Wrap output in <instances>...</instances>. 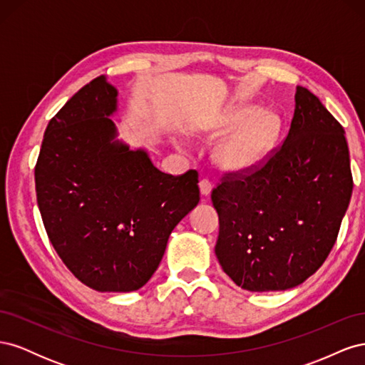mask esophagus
I'll list each match as a JSON object with an SVG mask.
<instances>
[{"label": "esophagus", "mask_w": 365, "mask_h": 365, "mask_svg": "<svg viewBox=\"0 0 365 365\" xmlns=\"http://www.w3.org/2000/svg\"><path fill=\"white\" fill-rule=\"evenodd\" d=\"M212 189H213V185L208 180H201L200 181V192H201L202 196H208L210 193H212Z\"/></svg>", "instance_id": "1"}]
</instances>
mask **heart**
Listing matches in <instances>:
<instances>
[{"instance_id": "b5f03b06", "label": "heart", "mask_w": 365, "mask_h": 365, "mask_svg": "<svg viewBox=\"0 0 365 365\" xmlns=\"http://www.w3.org/2000/svg\"><path fill=\"white\" fill-rule=\"evenodd\" d=\"M237 128L215 149V161L231 173H252L268 163L282 132L280 117L257 105H240L231 109L210 130L222 137Z\"/></svg>"}]
</instances>
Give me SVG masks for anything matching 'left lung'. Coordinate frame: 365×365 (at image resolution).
I'll use <instances>...</instances> for the list:
<instances>
[{
  "label": "left lung",
  "mask_w": 365,
  "mask_h": 365,
  "mask_svg": "<svg viewBox=\"0 0 365 365\" xmlns=\"http://www.w3.org/2000/svg\"><path fill=\"white\" fill-rule=\"evenodd\" d=\"M351 189L344 129L317 96L297 86L283 145L262 169L227 176L212 192L220 267L251 292L302 284L335 245Z\"/></svg>",
  "instance_id": "1"
}]
</instances>
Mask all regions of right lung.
Wrapping results in <instances>:
<instances>
[{
	"mask_svg": "<svg viewBox=\"0 0 365 365\" xmlns=\"http://www.w3.org/2000/svg\"><path fill=\"white\" fill-rule=\"evenodd\" d=\"M117 88L98 76L54 115L35 168L51 245L98 292L145 286L180 220L200 202L197 172H160L145 149L118 140Z\"/></svg>",
	"mask_w": 365,
	"mask_h": 365,
	"instance_id": "add662e5",
	"label": "right lung"
}]
</instances>
